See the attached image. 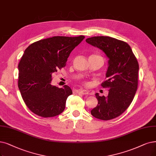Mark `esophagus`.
Segmentation results:
<instances>
[{
  "mask_svg": "<svg viewBox=\"0 0 156 156\" xmlns=\"http://www.w3.org/2000/svg\"><path fill=\"white\" fill-rule=\"evenodd\" d=\"M77 91L79 93H80V94H82V95H87L89 93V91L86 90H77Z\"/></svg>",
  "mask_w": 156,
  "mask_h": 156,
  "instance_id": "1",
  "label": "esophagus"
}]
</instances>
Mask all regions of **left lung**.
<instances>
[{"instance_id":"left-lung-1","label":"left lung","mask_w":156,"mask_h":156,"mask_svg":"<svg viewBox=\"0 0 156 156\" xmlns=\"http://www.w3.org/2000/svg\"><path fill=\"white\" fill-rule=\"evenodd\" d=\"M89 44L98 47L109 59L106 77L101 86L109 88L108 96H99L97 106L91 111L93 116L109 120L121 115L133 102L138 85L139 64L130 45L109 36L87 38Z\"/></svg>"}]
</instances>
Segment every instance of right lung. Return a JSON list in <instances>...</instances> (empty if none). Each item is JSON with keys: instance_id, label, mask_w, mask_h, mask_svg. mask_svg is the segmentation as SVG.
<instances>
[{"instance_id": "right-lung-1", "label": "right lung", "mask_w": 156, "mask_h": 156, "mask_svg": "<svg viewBox=\"0 0 156 156\" xmlns=\"http://www.w3.org/2000/svg\"><path fill=\"white\" fill-rule=\"evenodd\" d=\"M85 38L54 36L37 41L26 50L18 64V86L27 108L35 115L49 118L65 109L69 86L51 84L52 73L66 66L70 54Z\"/></svg>"}]
</instances>
